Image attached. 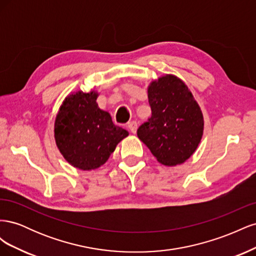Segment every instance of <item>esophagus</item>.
I'll return each instance as SVG.
<instances>
[{"mask_svg":"<svg viewBox=\"0 0 256 256\" xmlns=\"http://www.w3.org/2000/svg\"><path fill=\"white\" fill-rule=\"evenodd\" d=\"M128 128H129V130L131 131V132L136 134V129H138V122H136V120L129 122H128Z\"/></svg>","mask_w":256,"mask_h":256,"instance_id":"34e87169","label":"esophagus"}]
</instances>
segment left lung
Wrapping results in <instances>:
<instances>
[{
    "instance_id": "8db88e82",
    "label": "left lung",
    "mask_w": 256,
    "mask_h": 256,
    "mask_svg": "<svg viewBox=\"0 0 256 256\" xmlns=\"http://www.w3.org/2000/svg\"><path fill=\"white\" fill-rule=\"evenodd\" d=\"M152 116L138 136L160 164L174 166L188 160L202 140L204 118L192 92L180 78L162 76L147 88Z\"/></svg>"
}]
</instances>
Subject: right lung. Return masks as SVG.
<instances>
[{"instance_id": "1", "label": "right lung", "mask_w": 256, "mask_h": 256, "mask_svg": "<svg viewBox=\"0 0 256 256\" xmlns=\"http://www.w3.org/2000/svg\"><path fill=\"white\" fill-rule=\"evenodd\" d=\"M98 92L82 90L68 95L54 122L60 152L72 166L90 171L104 164L128 131L115 126L109 112L99 109Z\"/></svg>"}]
</instances>
